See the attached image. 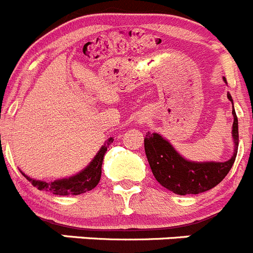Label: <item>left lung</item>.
<instances>
[{"instance_id":"8db88e82","label":"left lung","mask_w":253,"mask_h":253,"mask_svg":"<svg viewBox=\"0 0 253 253\" xmlns=\"http://www.w3.org/2000/svg\"><path fill=\"white\" fill-rule=\"evenodd\" d=\"M224 83H227L223 78ZM227 98L232 103L231 94ZM232 138L235 142L233 155L227 162H191L187 161L172 147V144L157 133H148L144 139V149L150 169L155 179L164 188L179 196L198 194L216 187L228 174L235 163L238 148V120L235 109Z\"/></svg>"}]
</instances>
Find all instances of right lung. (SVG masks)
I'll return each instance as SVG.
<instances>
[{
    "instance_id": "1",
    "label": "right lung",
    "mask_w": 253,
    "mask_h": 253,
    "mask_svg": "<svg viewBox=\"0 0 253 253\" xmlns=\"http://www.w3.org/2000/svg\"><path fill=\"white\" fill-rule=\"evenodd\" d=\"M114 139L109 138L105 144L100 148L98 154L95 155L94 159L90 162L89 166L83 169L80 173L69 178H62V179H56L54 182H43V180L32 179L27 177L25 173L22 174L26 177L27 180L32 183L34 187H36L40 191L50 192L57 196H78V194L85 193L87 191H91L98 185L99 180L101 177V166H103V159L108 150L109 145L113 143Z\"/></svg>"
}]
</instances>
